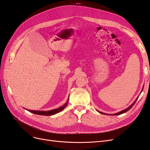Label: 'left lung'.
Here are the masks:
<instances>
[{
	"label": "left lung",
	"instance_id": "obj_1",
	"mask_svg": "<svg viewBox=\"0 0 150 150\" xmlns=\"http://www.w3.org/2000/svg\"><path fill=\"white\" fill-rule=\"evenodd\" d=\"M143 89H142V91H143ZM138 97L135 99V101L131 104V105L128 107V108H127L126 109H125L124 110H122L121 111H120V112H117V113H115V114H113V115H121V114H122V113H125V112H127L128 111V110H129L130 109L133 107V106L134 105V104H135V103H136V101H137V99H138ZM99 113H101V114H104V115H108V114H106V113H104V112H99V111H98Z\"/></svg>",
	"mask_w": 150,
	"mask_h": 150
}]
</instances>
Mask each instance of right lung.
I'll return each mask as SVG.
<instances>
[{
    "label": "right lung",
    "instance_id": "add662e5",
    "mask_svg": "<svg viewBox=\"0 0 150 150\" xmlns=\"http://www.w3.org/2000/svg\"><path fill=\"white\" fill-rule=\"evenodd\" d=\"M68 101H69V98H68L66 103L64 104V105L59 107V108H58L57 109H55V110H50V111H35V110H27L29 111V112H33V113H34V114H35V115H43V116H51V115H55V114H56V113H58L59 112L61 111L62 110H64V108L67 106Z\"/></svg>",
    "mask_w": 150,
    "mask_h": 150
}]
</instances>
